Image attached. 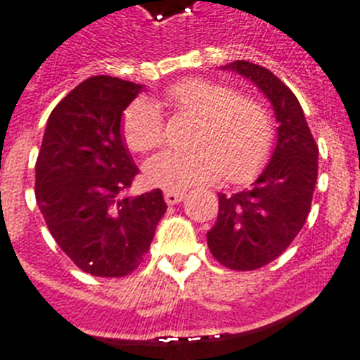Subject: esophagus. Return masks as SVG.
Segmentation results:
<instances>
[{"instance_id": "34e87169", "label": "esophagus", "mask_w": 360, "mask_h": 360, "mask_svg": "<svg viewBox=\"0 0 360 360\" xmlns=\"http://www.w3.org/2000/svg\"><path fill=\"white\" fill-rule=\"evenodd\" d=\"M164 198L169 205H174V203H180L182 200H186V193H182V191H165Z\"/></svg>"}]
</instances>
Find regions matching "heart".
<instances>
[{
    "label": "heart",
    "mask_w": 360,
    "mask_h": 360,
    "mask_svg": "<svg viewBox=\"0 0 360 360\" xmlns=\"http://www.w3.org/2000/svg\"><path fill=\"white\" fill-rule=\"evenodd\" d=\"M167 101L198 117L191 139L195 146L167 149L149 158L144 167L149 184L180 191L211 184L221 174L229 182H243L262 169L274 141L272 119L262 103L200 77L171 86ZM162 129L160 110L153 98H136L124 113V141L133 151L158 148Z\"/></svg>",
    "instance_id": "1"
}]
</instances>
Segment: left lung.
Listing matches in <instances>:
<instances>
[{"instance_id": "8db88e82", "label": "left lung", "mask_w": 360, "mask_h": 360, "mask_svg": "<svg viewBox=\"0 0 360 360\" xmlns=\"http://www.w3.org/2000/svg\"><path fill=\"white\" fill-rule=\"evenodd\" d=\"M221 70L240 73L269 98L278 133L270 162L250 189L218 193L219 211L207 232L212 256L227 269L256 270L281 256L303 229L317 180V149L303 108L270 70L234 61Z\"/></svg>"}]
</instances>
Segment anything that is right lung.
I'll return each mask as SVG.
<instances>
[{"label": "right lung", "mask_w": 360, "mask_h": 360, "mask_svg": "<svg viewBox=\"0 0 360 360\" xmlns=\"http://www.w3.org/2000/svg\"><path fill=\"white\" fill-rule=\"evenodd\" d=\"M142 84L95 75L50 113L36 162L37 207L81 270L122 278L144 262L164 216L160 189L126 196L139 167L124 141V110Z\"/></svg>", "instance_id": "obj_1"}]
</instances>
